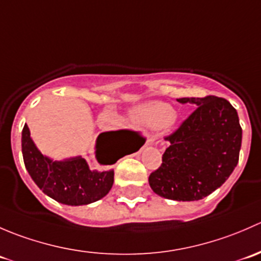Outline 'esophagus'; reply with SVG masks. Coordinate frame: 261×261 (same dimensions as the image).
Instances as JSON below:
<instances>
[{"mask_svg":"<svg viewBox=\"0 0 261 261\" xmlns=\"http://www.w3.org/2000/svg\"><path fill=\"white\" fill-rule=\"evenodd\" d=\"M151 143H152V139L151 138L147 139V140H146V145H149V144H151Z\"/></svg>","mask_w":261,"mask_h":261,"instance_id":"esophagus-1","label":"esophagus"}]
</instances>
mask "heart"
Here are the masks:
<instances>
[{
	"mask_svg": "<svg viewBox=\"0 0 261 261\" xmlns=\"http://www.w3.org/2000/svg\"><path fill=\"white\" fill-rule=\"evenodd\" d=\"M134 118L150 128L170 127L174 123V110L164 102H149L134 110Z\"/></svg>",
	"mask_w": 261,
	"mask_h": 261,
	"instance_id": "b5f03b06",
	"label": "heart"
}]
</instances>
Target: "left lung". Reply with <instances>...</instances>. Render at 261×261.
<instances>
[{"instance_id": "8db88e82", "label": "left lung", "mask_w": 261, "mask_h": 261, "mask_svg": "<svg viewBox=\"0 0 261 261\" xmlns=\"http://www.w3.org/2000/svg\"><path fill=\"white\" fill-rule=\"evenodd\" d=\"M197 106L179 127L165 136L163 163L149 175L160 197L198 201L222 186L239 162L243 128L238 111L222 97L179 98Z\"/></svg>"}]
</instances>
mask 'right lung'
Instances as JSON below:
<instances>
[{"label":"right lung","instance_id":"obj_1","mask_svg":"<svg viewBox=\"0 0 261 261\" xmlns=\"http://www.w3.org/2000/svg\"><path fill=\"white\" fill-rule=\"evenodd\" d=\"M138 139V131L133 130L99 134L96 144L98 167L94 169L81 156L64 162H53L44 156L31 140L26 123L21 147L29 174L46 196L68 206H82L93 203L109 193L114 184L112 164L120 158L138 151L143 146Z\"/></svg>","mask_w":261,"mask_h":261}]
</instances>
